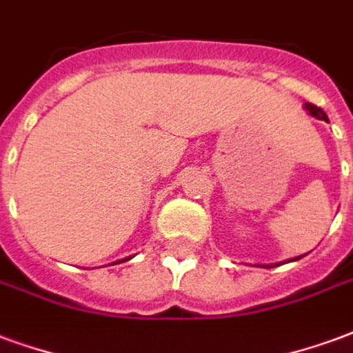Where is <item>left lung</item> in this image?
Listing matches in <instances>:
<instances>
[{
	"label": "left lung",
	"mask_w": 353,
	"mask_h": 353,
	"mask_svg": "<svg viewBox=\"0 0 353 353\" xmlns=\"http://www.w3.org/2000/svg\"><path fill=\"white\" fill-rule=\"evenodd\" d=\"M305 110L309 112L312 117H316V119H323V121H327V116H325V112H323L322 108L314 106V104L305 103ZM303 256H305V254H303ZM303 256H297V258H294V260H299V258H303ZM294 260H292V262H294ZM275 265H279V263H265V265H262V268H275Z\"/></svg>",
	"instance_id": "obj_1"
}]
</instances>
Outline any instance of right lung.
<instances>
[{
    "mask_svg": "<svg viewBox=\"0 0 353 353\" xmlns=\"http://www.w3.org/2000/svg\"><path fill=\"white\" fill-rule=\"evenodd\" d=\"M127 260H130V256L129 258H125V260H119V262H127ZM117 263V262H116Z\"/></svg>",
    "mask_w": 353,
    "mask_h": 353,
    "instance_id": "obj_1",
    "label": "right lung"
}]
</instances>
